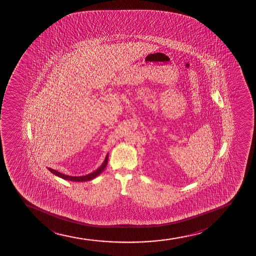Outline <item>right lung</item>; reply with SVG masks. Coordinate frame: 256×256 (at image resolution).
Listing matches in <instances>:
<instances>
[{
	"label": "right lung",
	"mask_w": 256,
	"mask_h": 256,
	"mask_svg": "<svg viewBox=\"0 0 256 256\" xmlns=\"http://www.w3.org/2000/svg\"><path fill=\"white\" fill-rule=\"evenodd\" d=\"M107 162H108V155L106 156V158L104 159V161L103 164L101 165L100 167L98 168V170L94 171V172H91V174H89L88 176H79V177H76V176H66V174H61V172H58L56 170H52V168H48V170L50 172H52L54 174L55 176H58V177H60V178H64V180H67L70 181H75V182H82V181H88L91 180L92 178H94L95 177H97L98 174H100L101 172H103L104 170L106 168V167Z\"/></svg>",
	"instance_id": "right-lung-1"
}]
</instances>
